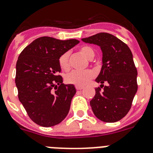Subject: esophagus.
Instances as JSON below:
<instances>
[{
  "mask_svg": "<svg viewBox=\"0 0 153 153\" xmlns=\"http://www.w3.org/2000/svg\"><path fill=\"white\" fill-rule=\"evenodd\" d=\"M76 89L77 90H81L83 89V86H76Z\"/></svg>",
  "mask_w": 153,
  "mask_h": 153,
  "instance_id": "esophagus-1",
  "label": "esophagus"
}]
</instances>
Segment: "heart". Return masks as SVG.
Instances as JSON below:
<instances>
[{"label": "heart", "mask_w": 153, "mask_h": 153, "mask_svg": "<svg viewBox=\"0 0 153 153\" xmlns=\"http://www.w3.org/2000/svg\"><path fill=\"white\" fill-rule=\"evenodd\" d=\"M79 51L89 60H92L95 55L93 50L91 47H87V46L81 47L79 49ZM69 57H70V53H69V52H66L63 53L58 60L60 67L65 71H67L70 69ZM94 76H95V74L90 70H83V71L73 70L65 76V80L67 83H70V84L83 86L87 84L94 77Z\"/></svg>", "instance_id": "heart-1"}]
</instances>
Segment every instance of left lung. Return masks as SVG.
<instances>
[{
	"instance_id": "8db88e82",
	"label": "left lung",
	"mask_w": 153,
	"mask_h": 153,
	"mask_svg": "<svg viewBox=\"0 0 153 153\" xmlns=\"http://www.w3.org/2000/svg\"><path fill=\"white\" fill-rule=\"evenodd\" d=\"M82 40L98 45L102 53V68L96 79L101 85L95 89V96L90 102L92 110L101 121L117 122L129 111L137 92V70L132 52L125 43L108 33Z\"/></svg>"
}]
</instances>
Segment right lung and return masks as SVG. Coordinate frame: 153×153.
<instances>
[{"instance_id":"obj_1","label":"right lung","mask_w":153,"mask_h":153,"mask_svg":"<svg viewBox=\"0 0 153 153\" xmlns=\"http://www.w3.org/2000/svg\"><path fill=\"white\" fill-rule=\"evenodd\" d=\"M79 41L41 36L27 46L16 64L18 98L35 123L51 127L67 116L76 93L73 84L65 85L59 75L58 60Z\"/></svg>"}]
</instances>
